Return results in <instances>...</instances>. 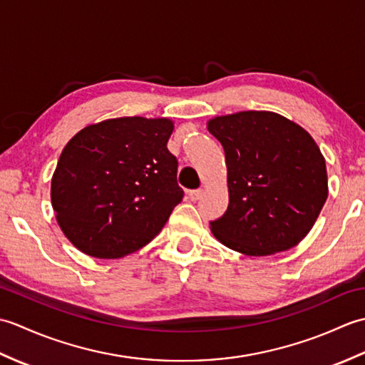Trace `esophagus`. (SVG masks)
<instances>
[{"label": "esophagus", "instance_id": "obj_1", "mask_svg": "<svg viewBox=\"0 0 365 365\" xmlns=\"http://www.w3.org/2000/svg\"><path fill=\"white\" fill-rule=\"evenodd\" d=\"M204 195V190L199 188V190H192L188 192V197L192 200V202H196V200H199L200 197H202Z\"/></svg>", "mask_w": 365, "mask_h": 365}]
</instances>
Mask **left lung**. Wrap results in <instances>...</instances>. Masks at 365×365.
I'll list each match as a JSON object with an SVG mask.
<instances>
[{"label": "left lung", "mask_w": 365, "mask_h": 365, "mask_svg": "<svg viewBox=\"0 0 365 365\" xmlns=\"http://www.w3.org/2000/svg\"><path fill=\"white\" fill-rule=\"evenodd\" d=\"M207 128L224 147L229 207L210 230L229 250L263 257L297 246L328 199V173L314 138L273 111L216 115Z\"/></svg>", "instance_id": "1"}]
</instances>
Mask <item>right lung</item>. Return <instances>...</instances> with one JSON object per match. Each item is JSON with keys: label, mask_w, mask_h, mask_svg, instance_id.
I'll list each match as a JSON object with an SVG mask.
<instances>
[{"label": "right lung", "mask_w": 365, "mask_h": 365, "mask_svg": "<svg viewBox=\"0 0 365 365\" xmlns=\"http://www.w3.org/2000/svg\"><path fill=\"white\" fill-rule=\"evenodd\" d=\"M174 120L115 118L80 130L51 177L63 234L97 259H120L150 243L182 202L177 160L168 150Z\"/></svg>", "instance_id": "add662e5"}]
</instances>
